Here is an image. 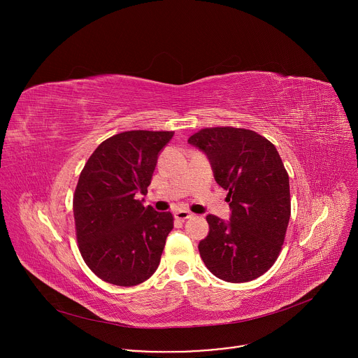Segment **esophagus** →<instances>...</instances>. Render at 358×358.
<instances>
[{"label": "esophagus", "mask_w": 358, "mask_h": 358, "mask_svg": "<svg viewBox=\"0 0 358 358\" xmlns=\"http://www.w3.org/2000/svg\"><path fill=\"white\" fill-rule=\"evenodd\" d=\"M174 217H176L177 220L184 221V220L191 218V217H192V214H191L189 211H187V210H178V211H176V213H174Z\"/></svg>", "instance_id": "obj_1"}]
</instances>
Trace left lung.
<instances>
[{"label": "left lung", "mask_w": 358, "mask_h": 358, "mask_svg": "<svg viewBox=\"0 0 358 358\" xmlns=\"http://www.w3.org/2000/svg\"><path fill=\"white\" fill-rule=\"evenodd\" d=\"M188 143L207 156L215 181L228 191V221L207 215L198 243L217 278L242 283L262 276L278 259L290 218L289 176L276 147L246 129H202Z\"/></svg>", "instance_id": "obj_1"}]
</instances>
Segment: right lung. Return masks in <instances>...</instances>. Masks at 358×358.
<instances>
[{
  "mask_svg": "<svg viewBox=\"0 0 358 358\" xmlns=\"http://www.w3.org/2000/svg\"><path fill=\"white\" fill-rule=\"evenodd\" d=\"M174 131L119 133L93 151L73 196L76 238L82 258L101 280L136 286L160 264L171 232V213L144 207L162 150Z\"/></svg>",
  "mask_w": 358,
  "mask_h": 358,
  "instance_id": "obj_1",
  "label": "right lung"
}]
</instances>
